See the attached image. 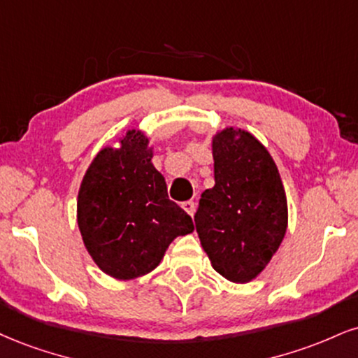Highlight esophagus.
I'll use <instances>...</instances> for the list:
<instances>
[{
    "label": "esophagus",
    "mask_w": 358,
    "mask_h": 358,
    "mask_svg": "<svg viewBox=\"0 0 358 358\" xmlns=\"http://www.w3.org/2000/svg\"><path fill=\"white\" fill-rule=\"evenodd\" d=\"M182 208L188 215H190V217H193V215H195V203H193V201H185V203H182Z\"/></svg>",
    "instance_id": "esophagus-1"
}]
</instances>
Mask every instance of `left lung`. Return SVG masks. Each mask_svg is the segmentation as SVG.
<instances>
[{
  "mask_svg": "<svg viewBox=\"0 0 358 358\" xmlns=\"http://www.w3.org/2000/svg\"><path fill=\"white\" fill-rule=\"evenodd\" d=\"M212 155L215 187L201 193L195 227L213 268L230 282L248 283L285 236V188L268 150L242 128L215 133Z\"/></svg>",
  "mask_w": 358,
  "mask_h": 358,
  "instance_id": "obj_1",
  "label": "left lung"
}]
</instances>
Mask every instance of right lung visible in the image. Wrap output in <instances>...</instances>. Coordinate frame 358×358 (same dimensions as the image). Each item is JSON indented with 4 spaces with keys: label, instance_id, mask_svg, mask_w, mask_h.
Instances as JSON below:
<instances>
[{
    "label": "right lung",
    "instance_id": "add662e5",
    "mask_svg": "<svg viewBox=\"0 0 358 358\" xmlns=\"http://www.w3.org/2000/svg\"><path fill=\"white\" fill-rule=\"evenodd\" d=\"M103 146L81 180L76 218L90 257L103 273L133 280L160 265L176 236L195 230L190 215L168 200L145 131L130 128Z\"/></svg>",
    "mask_w": 358,
    "mask_h": 358
}]
</instances>
